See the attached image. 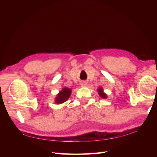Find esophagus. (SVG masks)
<instances>
[{
	"label": "esophagus",
	"instance_id": "obj_1",
	"mask_svg": "<svg viewBox=\"0 0 157 157\" xmlns=\"http://www.w3.org/2000/svg\"><path fill=\"white\" fill-rule=\"evenodd\" d=\"M87 85H88V83H87L86 82H82L81 83V86H83V87L87 86Z\"/></svg>",
	"mask_w": 157,
	"mask_h": 157
}]
</instances>
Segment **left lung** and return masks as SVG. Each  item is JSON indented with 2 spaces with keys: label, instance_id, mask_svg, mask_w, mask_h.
<instances>
[{
  "label": "left lung",
  "instance_id": "1",
  "mask_svg": "<svg viewBox=\"0 0 157 157\" xmlns=\"http://www.w3.org/2000/svg\"><path fill=\"white\" fill-rule=\"evenodd\" d=\"M98 92H99V96H100L102 98H103V99H105V98H107L106 94H105V93H103V90H102L101 88H99L98 89Z\"/></svg>",
  "mask_w": 157,
  "mask_h": 157
}]
</instances>
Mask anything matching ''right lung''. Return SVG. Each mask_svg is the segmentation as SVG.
Returning <instances> with one entry per match:
<instances>
[{
  "instance_id": "add662e5",
  "label": "right lung",
  "mask_w": 157,
  "mask_h": 157,
  "mask_svg": "<svg viewBox=\"0 0 157 157\" xmlns=\"http://www.w3.org/2000/svg\"><path fill=\"white\" fill-rule=\"evenodd\" d=\"M71 93V90L69 88H64L62 90V91H61L58 96H57V98L56 99V103L59 104L67 101L70 96Z\"/></svg>"
}]
</instances>
